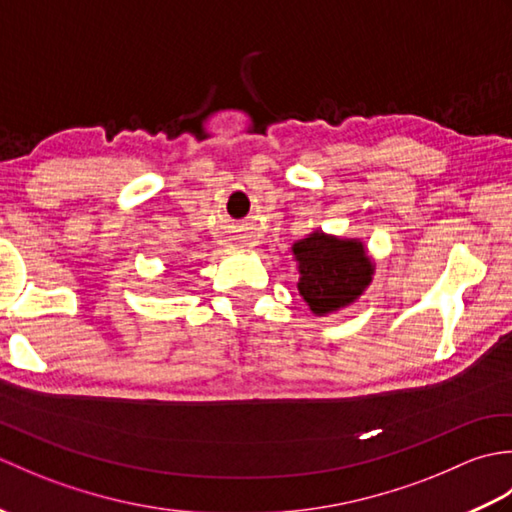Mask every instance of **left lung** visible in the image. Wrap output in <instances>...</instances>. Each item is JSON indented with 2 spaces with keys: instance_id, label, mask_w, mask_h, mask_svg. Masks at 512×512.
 I'll list each match as a JSON object with an SVG mask.
<instances>
[{
  "instance_id": "1",
  "label": "left lung",
  "mask_w": 512,
  "mask_h": 512,
  "mask_svg": "<svg viewBox=\"0 0 512 512\" xmlns=\"http://www.w3.org/2000/svg\"><path fill=\"white\" fill-rule=\"evenodd\" d=\"M290 250L299 270V295L317 317L352 306L376 273L374 259L358 237L330 235L317 228Z\"/></svg>"
}]
</instances>
